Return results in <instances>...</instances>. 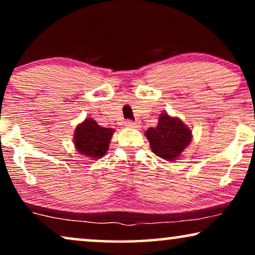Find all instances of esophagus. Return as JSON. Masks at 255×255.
Masks as SVG:
<instances>
[{
  "mask_svg": "<svg viewBox=\"0 0 255 255\" xmlns=\"http://www.w3.org/2000/svg\"><path fill=\"white\" fill-rule=\"evenodd\" d=\"M125 124H126V126H127V127H130V128H138V127H140V125H138V122H136V121L127 120L125 122Z\"/></svg>",
  "mask_w": 255,
  "mask_h": 255,
  "instance_id": "obj_1",
  "label": "esophagus"
}]
</instances>
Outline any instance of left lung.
Listing matches in <instances>:
<instances>
[{"mask_svg":"<svg viewBox=\"0 0 255 255\" xmlns=\"http://www.w3.org/2000/svg\"><path fill=\"white\" fill-rule=\"evenodd\" d=\"M191 133L182 121L163 113L160 115L156 127L146 130V137L149 140L154 154L165 160L173 161L191 142Z\"/></svg>","mask_w":255,"mask_h":255,"instance_id":"obj_1","label":"left lung"}]
</instances>
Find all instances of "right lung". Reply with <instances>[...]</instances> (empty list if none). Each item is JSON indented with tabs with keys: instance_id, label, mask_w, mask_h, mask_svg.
Segmentation results:
<instances>
[{
	"instance_id": "add662e5",
	"label": "right lung",
	"mask_w": 255,
	"mask_h": 255,
	"mask_svg": "<svg viewBox=\"0 0 255 255\" xmlns=\"http://www.w3.org/2000/svg\"><path fill=\"white\" fill-rule=\"evenodd\" d=\"M113 133L112 128L100 127L94 120L86 119L76 127L74 143L81 154L99 159L107 151Z\"/></svg>"
}]
</instances>
